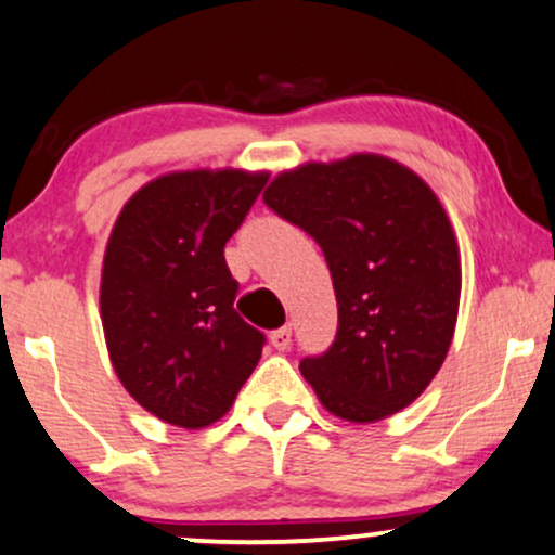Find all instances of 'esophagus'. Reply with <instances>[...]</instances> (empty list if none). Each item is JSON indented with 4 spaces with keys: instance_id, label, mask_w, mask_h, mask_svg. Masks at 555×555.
<instances>
[{
    "instance_id": "esophagus-1",
    "label": "esophagus",
    "mask_w": 555,
    "mask_h": 555,
    "mask_svg": "<svg viewBox=\"0 0 555 555\" xmlns=\"http://www.w3.org/2000/svg\"><path fill=\"white\" fill-rule=\"evenodd\" d=\"M271 344L279 349V352H284V349H289V344H292V328L284 326V328L271 331Z\"/></svg>"
}]
</instances>
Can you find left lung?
Segmentation results:
<instances>
[{
    "label": "left lung",
    "mask_w": 555,
    "mask_h": 555,
    "mask_svg": "<svg viewBox=\"0 0 555 555\" xmlns=\"http://www.w3.org/2000/svg\"><path fill=\"white\" fill-rule=\"evenodd\" d=\"M263 201L321 245L334 279L336 339L299 362L318 401L358 425L410 406L460 315V245L438 195L393 158L352 154L282 171Z\"/></svg>",
    "instance_id": "obj_1"
}]
</instances>
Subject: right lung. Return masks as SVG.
<instances>
[{
    "instance_id": "add662e5",
    "label": "right lung",
    "mask_w": 555,
    "mask_h": 555,
    "mask_svg": "<svg viewBox=\"0 0 555 555\" xmlns=\"http://www.w3.org/2000/svg\"><path fill=\"white\" fill-rule=\"evenodd\" d=\"M266 182L269 171H169L114 221L101 326L119 384L162 423L206 428L256 371L266 336L234 310L224 245Z\"/></svg>"
}]
</instances>
